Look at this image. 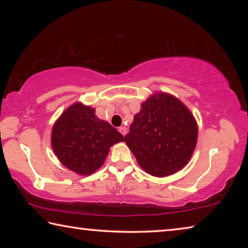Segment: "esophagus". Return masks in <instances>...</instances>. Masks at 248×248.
I'll return each instance as SVG.
<instances>
[{
  "instance_id": "obj_1",
  "label": "esophagus",
  "mask_w": 248,
  "mask_h": 248,
  "mask_svg": "<svg viewBox=\"0 0 248 248\" xmlns=\"http://www.w3.org/2000/svg\"><path fill=\"white\" fill-rule=\"evenodd\" d=\"M119 131H120V133L123 134V136L124 137L125 134H127V128H125V127H120V128H119Z\"/></svg>"
}]
</instances>
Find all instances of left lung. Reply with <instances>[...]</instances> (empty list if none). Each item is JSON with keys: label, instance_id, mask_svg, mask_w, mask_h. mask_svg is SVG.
Listing matches in <instances>:
<instances>
[{"label": "left lung", "instance_id": "1", "mask_svg": "<svg viewBox=\"0 0 248 248\" xmlns=\"http://www.w3.org/2000/svg\"><path fill=\"white\" fill-rule=\"evenodd\" d=\"M197 137L196 120L187 107L174 96L159 93L141 105L124 141L146 173L164 177L187 164Z\"/></svg>", "mask_w": 248, "mask_h": 248}]
</instances>
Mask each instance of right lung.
I'll use <instances>...</instances> for the list:
<instances>
[{
  "mask_svg": "<svg viewBox=\"0 0 248 248\" xmlns=\"http://www.w3.org/2000/svg\"><path fill=\"white\" fill-rule=\"evenodd\" d=\"M124 136L93 108L77 103L57 120L51 144L59 161L79 175H90L103 165L109 148L124 141Z\"/></svg>",
  "mask_w": 248,
  "mask_h": 248,
  "instance_id": "add662e5",
  "label": "right lung"
}]
</instances>
